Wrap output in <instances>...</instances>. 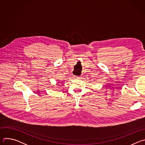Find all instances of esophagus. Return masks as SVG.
Segmentation results:
<instances>
[{"instance_id":"esophagus-1","label":"esophagus","mask_w":145,"mask_h":145,"mask_svg":"<svg viewBox=\"0 0 145 145\" xmlns=\"http://www.w3.org/2000/svg\"><path fill=\"white\" fill-rule=\"evenodd\" d=\"M77 78H78V77H77Z\"/></svg>"}]
</instances>
